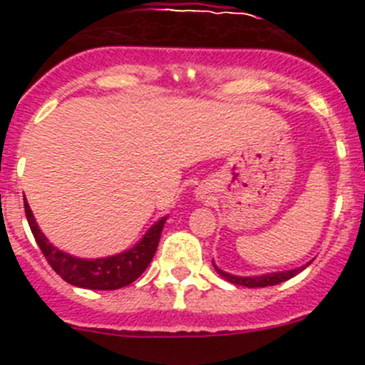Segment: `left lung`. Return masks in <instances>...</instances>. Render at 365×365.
<instances>
[{"instance_id":"obj_1","label":"left lung","mask_w":365,"mask_h":365,"mask_svg":"<svg viewBox=\"0 0 365 365\" xmlns=\"http://www.w3.org/2000/svg\"><path fill=\"white\" fill-rule=\"evenodd\" d=\"M309 264H304V267L300 268H295V270H286V272H275V274H264V275H256V277H238V275H231V274H226V272L219 270V268L215 267V263H213V267H215L217 274L220 275V277H224L226 281L233 282V284H238V286H245V288H267V286H275V284H281V282L288 281V279L295 277L297 274H300L304 268H307Z\"/></svg>"}]
</instances>
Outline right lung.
I'll return each mask as SVG.
<instances>
[{
    "mask_svg": "<svg viewBox=\"0 0 365 365\" xmlns=\"http://www.w3.org/2000/svg\"><path fill=\"white\" fill-rule=\"evenodd\" d=\"M24 212L33 237L51 268L68 284L86 289H118L134 282L148 268L150 261L155 256L162 227L168 219V217H162L160 220H157L150 227L148 233L141 238V242L128 251L109 257H98V259H84V257L70 256L49 244L46 235L36 226L35 217H33L26 197Z\"/></svg>",
    "mask_w": 365,
    "mask_h": 365,
    "instance_id": "add662e5",
    "label": "right lung"
}]
</instances>
